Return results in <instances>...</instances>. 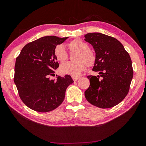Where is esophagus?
<instances>
[{
    "label": "esophagus",
    "mask_w": 146,
    "mask_h": 146,
    "mask_svg": "<svg viewBox=\"0 0 146 146\" xmlns=\"http://www.w3.org/2000/svg\"><path fill=\"white\" fill-rule=\"evenodd\" d=\"M72 78H73V80L75 81H77L79 78H80V77H79V76H72Z\"/></svg>",
    "instance_id": "34e87169"
}]
</instances>
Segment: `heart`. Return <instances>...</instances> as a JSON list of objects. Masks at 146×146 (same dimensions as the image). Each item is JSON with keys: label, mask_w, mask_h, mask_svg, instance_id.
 Returning <instances> with one entry per match:
<instances>
[{"label": "heart", "mask_w": 146, "mask_h": 146, "mask_svg": "<svg viewBox=\"0 0 146 146\" xmlns=\"http://www.w3.org/2000/svg\"><path fill=\"white\" fill-rule=\"evenodd\" d=\"M70 52L76 53L74 56L75 62H68L62 64L59 69L63 75L78 76L88 68L93 67L97 62V55L95 51L90 49V45L80 38L74 39L68 44ZM54 55L56 60L60 63H64L68 60V54L62 45H57L54 49Z\"/></svg>", "instance_id": "b5f03b06"}]
</instances>
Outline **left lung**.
Listing matches in <instances>:
<instances>
[{
	"mask_svg": "<svg viewBox=\"0 0 146 146\" xmlns=\"http://www.w3.org/2000/svg\"><path fill=\"white\" fill-rule=\"evenodd\" d=\"M84 37L97 55L93 71L100 74L97 76H88L90 86L84 93L86 100L100 108L114 107L129 92L133 76L130 56L120 42L112 36L91 33Z\"/></svg>",
	"mask_w": 146,
	"mask_h": 146,
	"instance_id": "left-lung-1",
	"label": "left lung"
}]
</instances>
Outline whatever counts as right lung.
I'll use <instances>...</instances> for the list:
<instances>
[{"label":"right lung","mask_w":146,"mask_h":146,"mask_svg":"<svg viewBox=\"0 0 146 146\" xmlns=\"http://www.w3.org/2000/svg\"><path fill=\"white\" fill-rule=\"evenodd\" d=\"M68 38L44 36L27 44L17 57L14 82L21 99L31 110L46 113L58 108L73 82L68 75L50 78L59 66L54 49Z\"/></svg>","instance_id":"add662e5"}]
</instances>
